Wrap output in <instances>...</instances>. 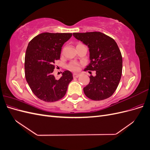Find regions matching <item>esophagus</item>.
<instances>
[{
	"label": "esophagus",
	"mask_w": 150,
	"mask_h": 150,
	"mask_svg": "<svg viewBox=\"0 0 150 150\" xmlns=\"http://www.w3.org/2000/svg\"><path fill=\"white\" fill-rule=\"evenodd\" d=\"M72 76H73V78H78V77L79 76V74H76V73H74L73 74H72Z\"/></svg>",
	"instance_id": "obj_1"
}]
</instances>
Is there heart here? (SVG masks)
Segmentation results:
<instances>
[{"mask_svg":"<svg viewBox=\"0 0 150 150\" xmlns=\"http://www.w3.org/2000/svg\"><path fill=\"white\" fill-rule=\"evenodd\" d=\"M67 68L72 71L76 72V71H78L79 70L80 65L78 62H74V61L71 62L69 64L67 65Z\"/></svg>","mask_w":150,"mask_h":150,"instance_id":"1","label":"heart"}]
</instances>
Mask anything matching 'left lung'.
I'll list each match as a JSON object with an SVG mask.
<instances>
[{
	"label": "left lung",
	"mask_w": 150,
	"mask_h": 150,
	"mask_svg": "<svg viewBox=\"0 0 150 150\" xmlns=\"http://www.w3.org/2000/svg\"><path fill=\"white\" fill-rule=\"evenodd\" d=\"M73 35L89 47L91 61L84 71H96V76H91L89 83L83 88L85 95L94 101L110 98L118 86L122 74V59L115 40L100 32Z\"/></svg>",
	"instance_id": "8db88e82"
}]
</instances>
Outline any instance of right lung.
Listing matches in <instances>:
<instances>
[{
	"label": "right lung",
	"mask_w": 150,
	"mask_h": 150,
	"mask_svg": "<svg viewBox=\"0 0 150 150\" xmlns=\"http://www.w3.org/2000/svg\"><path fill=\"white\" fill-rule=\"evenodd\" d=\"M72 33H44L29 42L25 56V76L30 89L39 99L46 102L59 100L66 93L73 79L69 71L63 72L57 80L52 72L56 60L60 59L62 47Z\"/></svg>",
	"instance_id": "1"
}]
</instances>
